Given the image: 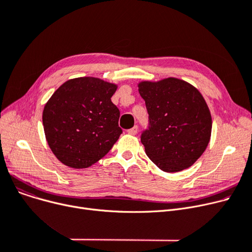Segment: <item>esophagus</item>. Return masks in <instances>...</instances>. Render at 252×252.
Instances as JSON below:
<instances>
[{"label":"esophagus","mask_w":252,"mask_h":252,"mask_svg":"<svg viewBox=\"0 0 252 252\" xmlns=\"http://www.w3.org/2000/svg\"><path fill=\"white\" fill-rule=\"evenodd\" d=\"M127 133H128L129 135H133V136L137 135V133H138V126H135L134 127L129 128V129L127 130Z\"/></svg>","instance_id":"obj_1"}]
</instances>
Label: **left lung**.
Wrapping results in <instances>:
<instances>
[{
    "label": "left lung",
    "mask_w": 252,
    "mask_h": 252,
    "mask_svg": "<svg viewBox=\"0 0 252 252\" xmlns=\"http://www.w3.org/2000/svg\"><path fill=\"white\" fill-rule=\"evenodd\" d=\"M139 93L149 114L141 136L145 152L165 173L192 166L210 141L213 119L201 93L177 77L142 81Z\"/></svg>",
    "instance_id": "left-lung-1"
}]
</instances>
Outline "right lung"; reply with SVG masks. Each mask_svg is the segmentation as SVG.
Here are the masks:
<instances>
[{"label":"right lung","mask_w":252,"mask_h":252,"mask_svg":"<svg viewBox=\"0 0 252 252\" xmlns=\"http://www.w3.org/2000/svg\"><path fill=\"white\" fill-rule=\"evenodd\" d=\"M116 84L84 76L68 79L46 103L43 126L52 152L71 168H87L109 152L123 129L111 102Z\"/></svg>","instance_id":"1"}]
</instances>
